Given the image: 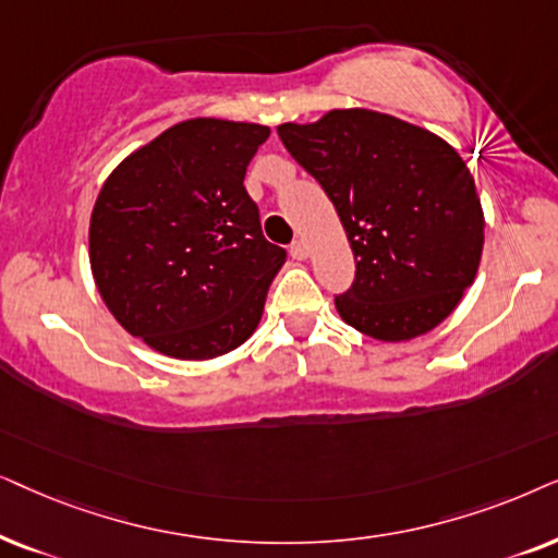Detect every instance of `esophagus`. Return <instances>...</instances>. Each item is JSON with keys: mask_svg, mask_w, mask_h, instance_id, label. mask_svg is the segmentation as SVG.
I'll use <instances>...</instances> for the list:
<instances>
[{"mask_svg": "<svg viewBox=\"0 0 558 558\" xmlns=\"http://www.w3.org/2000/svg\"><path fill=\"white\" fill-rule=\"evenodd\" d=\"M291 255H293L295 259H306V257H308V244H306V240H295V242L291 244Z\"/></svg>", "mask_w": 558, "mask_h": 558, "instance_id": "1", "label": "esophagus"}]
</instances>
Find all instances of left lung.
I'll use <instances>...</instances> for the list:
<instances>
[{
  "instance_id": "left-lung-1",
  "label": "left lung",
  "mask_w": 558,
  "mask_h": 558,
  "mask_svg": "<svg viewBox=\"0 0 558 558\" xmlns=\"http://www.w3.org/2000/svg\"><path fill=\"white\" fill-rule=\"evenodd\" d=\"M295 162L331 198L356 272L339 316L380 341L439 326L480 267L485 217L474 178L434 132L369 109L280 124Z\"/></svg>"
}]
</instances>
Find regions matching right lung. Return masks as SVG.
<instances>
[{"label":"right lung","instance_id":"1","mask_svg":"<svg viewBox=\"0 0 558 558\" xmlns=\"http://www.w3.org/2000/svg\"><path fill=\"white\" fill-rule=\"evenodd\" d=\"M263 124L189 119L114 168L88 252L104 303L175 360H214L257 329L286 250L267 242L244 173Z\"/></svg>","mask_w":558,"mask_h":558}]
</instances>
